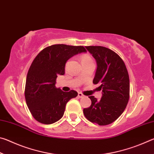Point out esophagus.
Segmentation results:
<instances>
[{
	"instance_id": "34e87169",
	"label": "esophagus",
	"mask_w": 154,
	"mask_h": 154,
	"mask_svg": "<svg viewBox=\"0 0 154 154\" xmlns=\"http://www.w3.org/2000/svg\"><path fill=\"white\" fill-rule=\"evenodd\" d=\"M78 97L80 98H83V97H84V95H83L82 93L79 92V93H78Z\"/></svg>"
}]
</instances>
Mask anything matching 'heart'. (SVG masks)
<instances>
[{"instance_id":"heart-1","label":"heart","mask_w":154,"mask_h":154,"mask_svg":"<svg viewBox=\"0 0 154 154\" xmlns=\"http://www.w3.org/2000/svg\"><path fill=\"white\" fill-rule=\"evenodd\" d=\"M81 60H82V64L87 63V62H92V58H91L90 56H88V55H83V56H82Z\"/></svg>"}]
</instances>
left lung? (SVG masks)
<instances>
[{
    "mask_svg": "<svg viewBox=\"0 0 154 154\" xmlns=\"http://www.w3.org/2000/svg\"><path fill=\"white\" fill-rule=\"evenodd\" d=\"M96 62L94 84H100L102 97L89 98L90 106L83 109L85 118L99 126L116 121L123 113L129 100L130 81L124 61L113 51L102 46H86Z\"/></svg>",
    "mask_w": 154,
    "mask_h": 154,
    "instance_id": "obj_1",
    "label": "left lung"
}]
</instances>
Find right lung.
<instances>
[{
  "label": "right lung",
  "instance_id": "add662e5",
  "mask_svg": "<svg viewBox=\"0 0 154 154\" xmlns=\"http://www.w3.org/2000/svg\"><path fill=\"white\" fill-rule=\"evenodd\" d=\"M85 52L83 46L56 44L43 49L36 56L28 70L25 87L27 106L36 120L51 124L62 118L68 101L78 94L56 88V78L64 75L68 60Z\"/></svg>",
  "mask_w": 154,
  "mask_h": 154
}]
</instances>
